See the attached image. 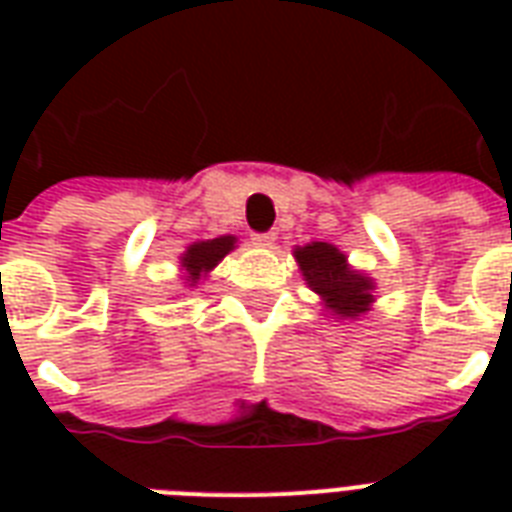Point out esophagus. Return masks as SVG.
Returning <instances> with one entry per match:
<instances>
[{
    "instance_id": "34e87169",
    "label": "esophagus",
    "mask_w": 512,
    "mask_h": 512,
    "mask_svg": "<svg viewBox=\"0 0 512 512\" xmlns=\"http://www.w3.org/2000/svg\"><path fill=\"white\" fill-rule=\"evenodd\" d=\"M252 241H255L257 247H273V244H276V231L255 233V236H252Z\"/></svg>"
}]
</instances>
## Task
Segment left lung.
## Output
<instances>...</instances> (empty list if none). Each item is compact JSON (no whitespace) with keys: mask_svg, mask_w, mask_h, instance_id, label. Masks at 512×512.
<instances>
[{"mask_svg":"<svg viewBox=\"0 0 512 512\" xmlns=\"http://www.w3.org/2000/svg\"><path fill=\"white\" fill-rule=\"evenodd\" d=\"M295 260L308 287L324 300L327 311L337 319H358L374 303V281L366 273L353 271L348 257L335 244L311 241L295 249Z\"/></svg>","mask_w":512,"mask_h":512,"instance_id":"obj_1","label":"left lung"}]
</instances>
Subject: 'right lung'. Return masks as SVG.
Returning a JSON list of instances; mask_svg holds the SVG:
<instances>
[{
    "label": "right lung",
    "instance_id": "right-lung-1",
    "mask_svg": "<svg viewBox=\"0 0 512 512\" xmlns=\"http://www.w3.org/2000/svg\"><path fill=\"white\" fill-rule=\"evenodd\" d=\"M236 247V236H220V239H207L196 241L191 247L185 249V255L180 257V265L185 271V281L196 287L201 276H207L220 260H223L231 249Z\"/></svg>",
    "mask_w": 512,
    "mask_h": 512
}]
</instances>
